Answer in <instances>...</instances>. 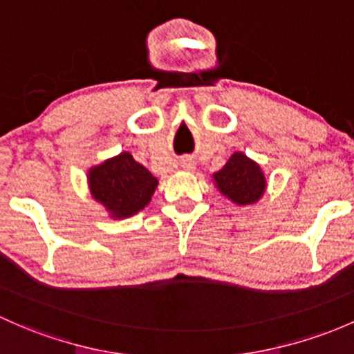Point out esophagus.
Returning <instances> with one entry per match:
<instances>
[{
    "instance_id": "34e87169",
    "label": "esophagus",
    "mask_w": 354,
    "mask_h": 354,
    "mask_svg": "<svg viewBox=\"0 0 354 354\" xmlns=\"http://www.w3.org/2000/svg\"><path fill=\"white\" fill-rule=\"evenodd\" d=\"M181 166H183L187 171L195 169V162H193L192 159H183V161H181Z\"/></svg>"
}]
</instances>
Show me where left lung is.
Here are the masks:
<instances>
[{"mask_svg":"<svg viewBox=\"0 0 354 354\" xmlns=\"http://www.w3.org/2000/svg\"><path fill=\"white\" fill-rule=\"evenodd\" d=\"M215 188L239 207L254 205L266 192V178L261 166L244 152L236 151L222 169L212 174Z\"/></svg>","mask_w":354,"mask_h":354,"instance_id":"8db88e82","label":"left lung"}]
</instances>
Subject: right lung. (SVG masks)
Listing matches in <instances>:
<instances>
[{"instance_id":"1","label":"right lung","mask_w":354,"mask_h":354,"mask_svg":"<svg viewBox=\"0 0 354 354\" xmlns=\"http://www.w3.org/2000/svg\"><path fill=\"white\" fill-rule=\"evenodd\" d=\"M93 200L110 218H129L146 208L158 188V178L136 161L127 151L105 159L86 171Z\"/></svg>"}]
</instances>
